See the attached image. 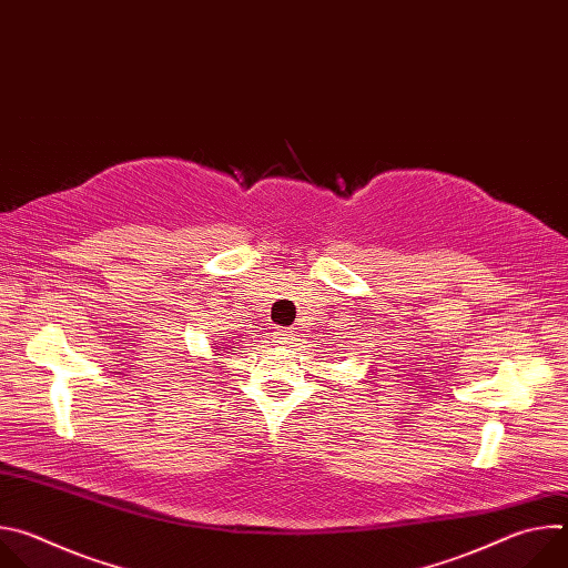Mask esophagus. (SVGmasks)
Segmentation results:
<instances>
[{"label": "esophagus", "mask_w": 568, "mask_h": 568, "mask_svg": "<svg viewBox=\"0 0 568 568\" xmlns=\"http://www.w3.org/2000/svg\"><path fill=\"white\" fill-rule=\"evenodd\" d=\"M278 335H281V339H290V337H292V335H290V331H281Z\"/></svg>", "instance_id": "obj_1"}]
</instances>
